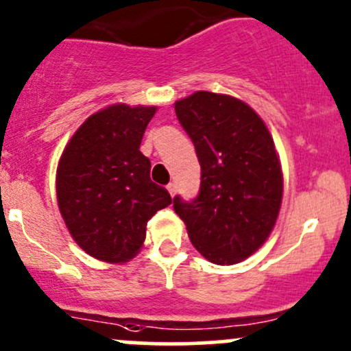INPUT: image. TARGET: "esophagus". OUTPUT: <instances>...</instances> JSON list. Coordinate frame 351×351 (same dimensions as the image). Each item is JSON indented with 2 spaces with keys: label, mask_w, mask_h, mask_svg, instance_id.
Masks as SVG:
<instances>
[{
  "label": "esophagus",
  "mask_w": 351,
  "mask_h": 351,
  "mask_svg": "<svg viewBox=\"0 0 351 351\" xmlns=\"http://www.w3.org/2000/svg\"><path fill=\"white\" fill-rule=\"evenodd\" d=\"M167 191H169V194H171L172 197H174V195H176V191H177V186H176L174 182H171V184H169V186H167Z\"/></svg>",
  "instance_id": "1"
}]
</instances>
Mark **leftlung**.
Returning a JSON list of instances; mask_svg holds the SVG:
<instances>
[{
	"mask_svg": "<svg viewBox=\"0 0 351 351\" xmlns=\"http://www.w3.org/2000/svg\"><path fill=\"white\" fill-rule=\"evenodd\" d=\"M174 107L201 164L197 197L176 195L174 210L206 259L236 265L263 246L280 214L282 172L273 137L234 97L195 92Z\"/></svg>",
	"mask_w": 351,
	"mask_h": 351,
	"instance_id": "8db88e82",
	"label": "left lung"
}]
</instances>
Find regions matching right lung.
<instances>
[{
  "label": "right lung",
  "mask_w": 351,
  "mask_h": 351,
  "mask_svg": "<svg viewBox=\"0 0 351 351\" xmlns=\"http://www.w3.org/2000/svg\"><path fill=\"white\" fill-rule=\"evenodd\" d=\"M157 107L115 104L90 115L56 169V199L71 237L86 254L125 263L145 241L147 221L172 202L150 180L141 142Z\"/></svg>",
  "instance_id": "right-lung-1"
}]
</instances>
